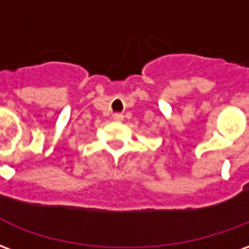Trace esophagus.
Returning <instances> with one entry per match:
<instances>
[{"instance_id": "34e87169", "label": "esophagus", "mask_w": 249, "mask_h": 249, "mask_svg": "<svg viewBox=\"0 0 249 249\" xmlns=\"http://www.w3.org/2000/svg\"><path fill=\"white\" fill-rule=\"evenodd\" d=\"M113 120L114 121H123V120H124V116H123V113H114Z\"/></svg>"}]
</instances>
